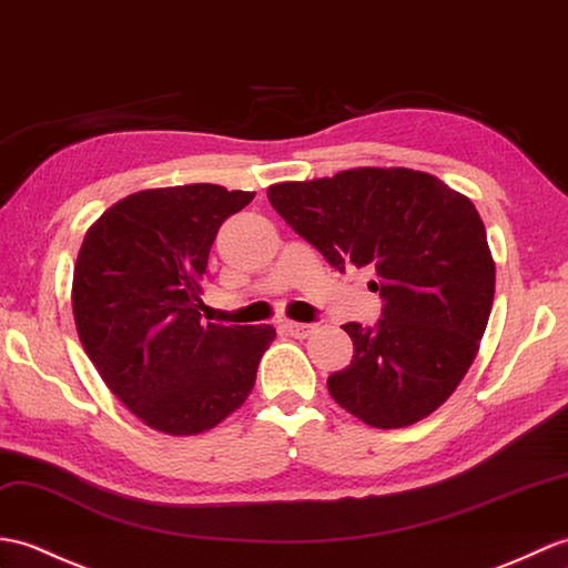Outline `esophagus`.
<instances>
[{"label":"esophagus","mask_w":568,"mask_h":568,"mask_svg":"<svg viewBox=\"0 0 568 568\" xmlns=\"http://www.w3.org/2000/svg\"><path fill=\"white\" fill-rule=\"evenodd\" d=\"M283 328L295 338H307L314 332L312 324H300V322H283Z\"/></svg>","instance_id":"esophagus-1"}]
</instances>
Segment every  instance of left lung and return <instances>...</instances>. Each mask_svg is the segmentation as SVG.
Segmentation results:
<instances>
[{
    "instance_id": "1",
    "label": "left lung",
    "mask_w": 568,
    "mask_h": 568,
    "mask_svg": "<svg viewBox=\"0 0 568 568\" xmlns=\"http://www.w3.org/2000/svg\"><path fill=\"white\" fill-rule=\"evenodd\" d=\"M268 201L336 271L371 268L375 326L344 324L353 361L328 394L375 428L433 414L463 382L494 305L496 266L467 195L414 169L275 183Z\"/></svg>"
}]
</instances>
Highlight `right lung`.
<instances>
[{"label":"right lung","instance_id":"add662e5","mask_svg":"<svg viewBox=\"0 0 568 568\" xmlns=\"http://www.w3.org/2000/svg\"><path fill=\"white\" fill-rule=\"evenodd\" d=\"M254 193L213 183L123 197L79 248L72 312L101 379L150 428L193 435L240 408L275 328L201 322L220 224Z\"/></svg>","mask_w":568,"mask_h":568}]
</instances>
